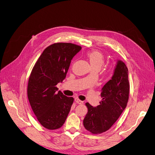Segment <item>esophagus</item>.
Segmentation results:
<instances>
[{
    "instance_id": "obj_1",
    "label": "esophagus",
    "mask_w": 155,
    "mask_h": 155,
    "mask_svg": "<svg viewBox=\"0 0 155 155\" xmlns=\"http://www.w3.org/2000/svg\"><path fill=\"white\" fill-rule=\"evenodd\" d=\"M75 102L77 103H78V104H82L83 103V102L82 101H81V100H80L78 98H75Z\"/></svg>"
}]
</instances>
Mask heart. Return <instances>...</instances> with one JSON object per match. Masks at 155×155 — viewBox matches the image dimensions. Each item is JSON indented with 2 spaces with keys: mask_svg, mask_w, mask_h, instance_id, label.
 Returning <instances> with one entry per match:
<instances>
[{
  "mask_svg": "<svg viewBox=\"0 0 155 155\" xmlns=\"http://www.w3.org/2000/svg\"><path fill=\"white\" fill-rule=\"evenodd\" d=\"M87 55L93 68L100 69L104 62V57L103 54L97 51H89Z\"/></svg>",
  "mask_w": 155,
  "mask_h": 155,
  "instance_id": "heart-1",
  "label": "heart"
}]
</instances>
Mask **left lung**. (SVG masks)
Wrapping results in <instances>:
<instances>
[{"instance_id":"left-lung-1","label":"left lung","mask_w":155,"mask_h":155,"mask_svg":"<svg viewBox=\"0 0 155 155\" xmlns=\"http://www.w3.org/2000/svg\"><path fill=\"white\" fill-rule=\"evenodd\" d=\"M128 74L125 64L118 61L111 80L101 89L100 104L93 107L88 103L85 104L88 112L83 125L91 134H100L109 130L126 107L130 90Z\"/></svg>"}]
</instances>
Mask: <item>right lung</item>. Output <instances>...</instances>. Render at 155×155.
<instances>
[{
	"label": "right lung",
	"mask_w": 155,
	"mask_h": 155,
	"mask_svg": "<svg viewBox=\"0 0 155 155\" xmlns=\"http://www.w3.org/2000/svg\"><path fill=\"white\" fill-rule=\"evenodd\" d=\"M81 47L69 43H56L47 47L35 63L27 88L28 97L39 122L55 130L64 124L74 103L56 87L65 78L71 60Z\"/></svg>",
	"instance_id": "add662e5"
}]
</instances>
